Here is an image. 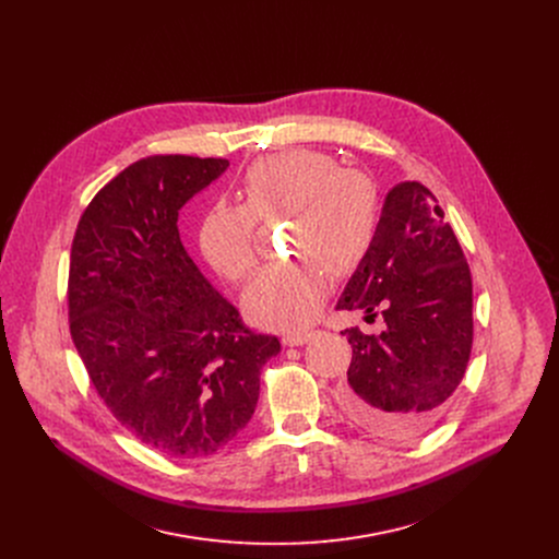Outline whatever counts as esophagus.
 Here are the masks:
<instances>
[{"mask_svg": "<svg viewBox=\"0 0 559 559\" xmlns=\"http://www.w3.org/2000/svg\"><path fill=\"white\" fill-rule=\"evenodd\" d=\"M314 336V332H306V330H298V332H285L283 334V343L289 345V347H296V345H306L310 338Z\"/></svg>", "mask_w": 559, "mask_h": 559, "instance_id": "obj_1", "label": "esophagus"}]
</instances>
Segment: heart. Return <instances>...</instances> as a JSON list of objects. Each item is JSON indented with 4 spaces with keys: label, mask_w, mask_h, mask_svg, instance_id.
Here are the masks:
<instances>
[{
    "label": "heart",
    "mask_w": 559,
    "mask_h": 559,
    "mask_svg": "<svg viewBox=\"0 0 559 559\" xmlns=\"http://www.w3.org/2000/svg\"><path fill=\"white\" fill-rule=\"evenodd\" d=\"M245 202H216L200 223V249L229 281L259 263V221H292L289 253L298 261L257 274L242 302L251 321L296 330L314 321L330 294V274L349 276L366 261L379 225V193L359 169L332 154L292 148L253 163L242 178Z\"/></svg>",
    "instance_id": "obj_1"
}]
</instances>
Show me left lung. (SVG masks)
<instances>
[{"label":"left lung","instance_id":"left-lung-1","mask_svg":"<svg viewBox=\"0 0 559 559\" xmlns=\"http://www.w3.org/2000/svg\"><path fill=\"white\" fill-rule=\"evenodd\" d=\"M379 309L385 330L341 334L352 345L345 415L392 439L430 430L462 383L473 347V278L460 240L421 182L385 195L374 242L352 274L336 310Z\"/></svg>","mask_w":559,"mask_h":559}]
</instances>
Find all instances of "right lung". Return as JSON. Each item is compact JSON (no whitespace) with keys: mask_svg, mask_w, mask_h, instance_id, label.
Returning a JSON list of instances; mask_svg holds the SVG:
<instances>
[{"mask_svg":"<svg viewBox=\"0 0 559 559\" xmlns=\"http://www.w3.org/2000/svg\"><path fill=\"white\" fill-rule=\"evenodd\" d=\"M229 160L148 156L95 193L69 270V325L88 379L144 445L195 460L257 411L281 341L245 328L187 253L178 212Z\"/></svg>","mask_w":559,"mask_h":559,"instance_id":"obj_1","label":"right lung"}]
</instances>
